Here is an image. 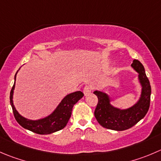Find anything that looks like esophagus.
<instances>
[{"mask_svg": "<svg viewBox=\"0 0 161 161\" xmlns=\"http://www.w3.org/2000/svg\"><path fill=\"white\" fill-rule=\"evenodd\" d=\"M92 86H86L83 89V93L85 95H88L91 93Z\"/></svg>", "mask_w": 161, "mask_h": 161, "instance_id": "obj_1", "label": "esophagus"}]
</instances>
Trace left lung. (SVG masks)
Listing matches in <instances>:
<instances>
[{
  "mask_svg": "<svg viewBox=\"0 0 161 161\" xmlns=\"http://www.w3.org/2000/svg\"><path fill=\"white\" fill-rule=\"evenodd\" d=\"M131 68L138 73V80L142 87L141 94L135 104L127 108H119L111 104V98L100 90L93 92L98 98L94 115L101 126L113 130H125L130 128L145 117L149 108L151 86L143 65L134 60Z\"/></svg>",
  "mask_w": 161,
  "mask_h": 161,
  "instance_id": "obj_1",
  "label": "left lung"
}]
</instances>
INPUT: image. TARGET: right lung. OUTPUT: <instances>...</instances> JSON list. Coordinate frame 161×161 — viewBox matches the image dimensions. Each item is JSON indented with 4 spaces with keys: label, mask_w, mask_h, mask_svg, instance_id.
<instances>
[{
    "label": "right lung",
    "mask_w": 161,
    "mask_h": 161,
    "mask_svg": "<svg viewBox=\"0 0 161 161\" xmlns=\"http://www.w3.org/2000/svg\"><path fill=\"white\" fill-rule=\"evenodd\" d=\"M17 72L15 73V82L10 93V104L12 108L14 116L18 124L23 128L39 135H49L64 128L71 115L73 106L84 96L83 93L76 91L69 93L62 99L60 104L50 115L38 119H30L20 115L14 105L13 93Z\"/></svg>",
    "instance_id": "1"
}]
</instances>
